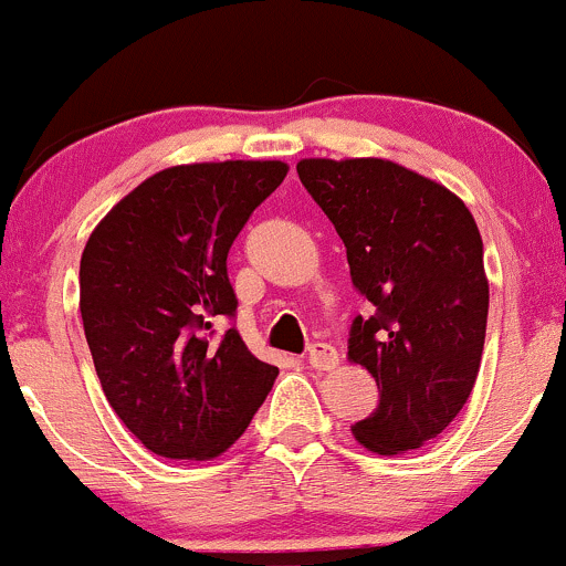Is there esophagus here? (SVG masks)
<instances>
[{
    "mask_svg": "<svg viewBox=\"0 0 566 566\" xmlns=\"http://www.w3.org/2000/svg\"><path fill=\"white\" fill-rule=\"evenodd\" d=\"M307 363L316 370H332L337 365L335 346H329V343H313V346L307 348Z\"/></svg>",
    "mask_w": 566,
    "mask_h": 566,
    "instance_id": "obj_1",
    "label": "esophagus"
}]
</instances>
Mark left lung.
<instances>
[{"label": "left lung", "mask_w": 566, "mask_h": 566, "mask_svg": "<svg viewBox=\"0 0 566 566\" xmlns=\"http://www.w3.org/2000/svg\"><path fill=\"white\" fill-rule=\"evenodd\" d=\"M296 174L373 305L348 329V359L378 387L354 436L378 455L419 450L458 417L480 373L491 296L480 229L458 196L398 163L313 157Z\"/></svg>", "instance_id": "8db88e82"}]
</instances>
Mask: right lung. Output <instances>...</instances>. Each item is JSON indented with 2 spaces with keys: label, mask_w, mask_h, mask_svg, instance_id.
<instances>
[{
  "label": "right lung",
  "mask_w": 566,
  "mask_h": 566,
  "mask_svg": "<svg viewBox=\"0 0 566 566\" xmlns=\"http://www.w3.org/2000/svg\"><path fill=\"white\" fill-rule=\"evenodd\" d=\"M281 160L174 166L127 193L81 255V318L111 409L149 452L203 460L244 433L277 378L234 322L229 250Z\"/></svg>",
  "instance_id": "right-lung-1"
}]
</instances>
